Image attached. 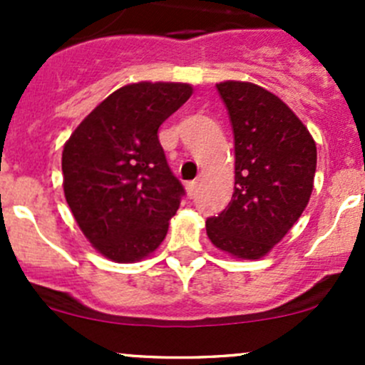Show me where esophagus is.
Returning a JSON list of instances; mask_svg holds the SVG:
<instances>
[{
	"instance_id": "obj_1",
	"label": "esophagus",
	"mask_w": 365,
	"mask_h": 365,
	"mask_svg": "<svg viewBox=\"0 0 365 365\" xmlns=\"http://www.w3.org/2000/svg\"><path fill=\"white\" fill-rule=\"evenodd\" d=\"M185 189H187V194H189L190 197L196 196V192H197V180H192V182H187Z\"/></svg>"
}]
</instances>
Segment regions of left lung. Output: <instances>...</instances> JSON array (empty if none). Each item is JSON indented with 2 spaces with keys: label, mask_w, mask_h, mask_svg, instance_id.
Masks as SVG:
<instances>
[{
  "label": "left lung",
  "mask_w": 365,
  "mask_h": 365,
  "mask_svg": "<svg viewBox=\"0 0 365 365\" xmlns=\"http://www.w3.org/2000/svg\"><path fill=\"white\" fill-rule=\"evenodd\" d=\"M235 134V192L206 235L237 259H259L286 237L311 200L316 143L277 95L247 81L217 84Z\"/></svg>",
  "instance_id": "1"
}]
</instances>
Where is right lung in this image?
<instances>
[{"label": "right lung", "mask_w": 365, "mask_h": 365, "mask_svg": "<svg viewBox=\"0 0 365 365\" xmlns=\"http://www.w3.org/2000/svg\"><path fill=\"white\" fill-rule=\"evenodd\" d=\"M190 95L187 83L121 86L65 143V200L88 242L114 263L145 259L168 235L183 187L157 132Z\"/></svg>", "instance_id": "1"}]
</instances>
